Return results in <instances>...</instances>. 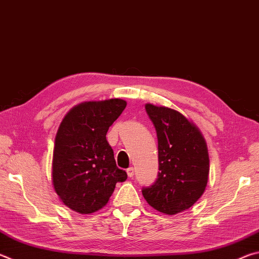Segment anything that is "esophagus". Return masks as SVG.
I'll return each instance as SVG.
<instances>
[{
  "mask_svg": "<svg viewBox=\"0 0 259 259\" xmlns=\"http://www.w3.org/2000/svg\"><path fill=\"white\" fill-rule=\"evenodd\" d=\"M126 174H128V177H134L135 169L133 168V166H130V168L126 169Z\"/></svg>",
  "mask_w": 259,
  "mask_h": 259,
  "instance_id": "esophagus-1",
  "label": "esophagus"
}]
</instances>
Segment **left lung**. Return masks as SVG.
Wrapping results in <instances>:
<instances>
[{"label": "left lung", "instance_id": "left-lung-1", "mask_svg": "<svg viewBox=\"0 0 259 259\" xmlns=\"http://www.w3.org/2000/svg\"><path fill=\"white\" fill-rule=\"evenodd\" d=\"M145 108L156 130L160 171L152 186L143 188V195L162 213L185 211L207 187V143L198 126L178 111L153 104Z\"/></svg>", "mask_w": 259, "mask_h": 259}]
</instances>
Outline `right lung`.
I'll return each mask as SVG.
<instances>
[{
  "label": "right lung",
  "mask_w": 259,
  "mask_h": 259,
  "mask_svg": "<svg viewBox=\"0 0 259 259\" xmlns=\"http://www.w3.org/2000/svg\"><path fill=\"white\" fill-rule=\"evenodd\" d=\"M126 106L123 99L84 102L64 116L55 138L52 184L66 207L90 214L107 204L126 172L116 166L106 134Z\"/></svg>",
  "instance_id": "obj_1"
}]
</instances>
